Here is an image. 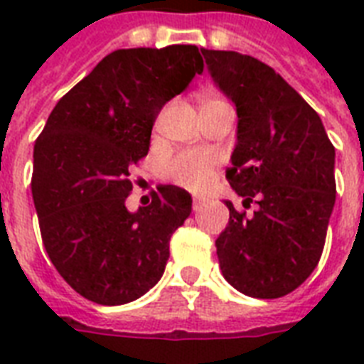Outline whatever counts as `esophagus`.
Returning a JSON list of instances; mask_svg holds the SVG:
<instances>
[{
  "label": "esophagus",
  "mask_w": 364,
  "mask_h": 364,
  "mask_svg": "<svg viewBox=\"0 0 364 364\" xmlns=\"http://www.w3.org/2000/svg\"><path fill=\"white\" fill-rule=\"evenodd\" d=\"M202 208H204V200H202V198H194L193 210L194 211H200V210H202Z\"/></svg>",
  "instance_id": "34e87169"
}]
</instances>
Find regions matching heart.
Wrapping results in <instances>:
<instances>
[{"instance_id":"obj_1","label":"heart","mask_w":364,"mask_h":364,"mask_svg":"<svg viewBox=\"0 0 364 364\" xmlns=\"http://www.w3.org/2000/svg\"><path fill=\"white\" fill-rule=\"evenodd\" d=\"M221 102L219 98H205L204 104ZM217 156L208 151H185L168 162L166 171L176 183L191 191H200L210 181L211 173L215 170Z\"/></svg>"}]
</instances>
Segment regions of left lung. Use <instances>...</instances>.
<instances>
[{"label":"left lung","instance_id":"8db88e82","mask_svg":"<svg viewBox=\"0 0 364 364\" xmlns=\"http://www.w3.org/2000/svg\"><path fill=\"white\" fill-rule=\"evenodd\" d=\"M208 71L238 113L230 187L259 205L230 211L215 240L223 276L253 299H279L321 259L334 200V147L304 98L270 65L234 50L202 48Z\"/></svg>","mask_w":364,"mask_h":364}]
</instances>
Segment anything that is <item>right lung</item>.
I'll return each mask as SVG.
<instances>
[{"label": "right lung", "mask_w": 364, "mask_h": 364, "mask_svg": "<svg viewBox=\"0 0 364 364\" xmlns=\"http://www.w3.org/2000/svg\"><path fill=\"white\" fill-rule=\"evenodd\" d=\"M204 71L196 45L119 48L60 100L33 147L31 196L58 274L102 306L132 302L164 274L170 238L191 215L187 191L162 185L126 208L166 102Z\"/></svg>", "instance_id": "1"}]
</instances>
